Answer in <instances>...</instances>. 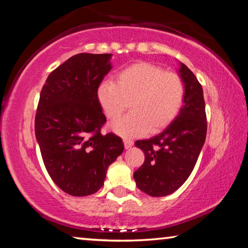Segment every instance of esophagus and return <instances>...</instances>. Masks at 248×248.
<instances>
[{
  "label": "esophagus",
  "mask_w": 248,
  "mask_h": 248,
  "mask_svg": "<svg viewBox=\"0 0 248 248\" xmlns=\"http://www.w3.org/2000/svg\"><path fill=\"white\" fill-rule=\"evenodd\" d=\"M124 148L125 149H129V148H131V146L133 145V141L131 139H127V138H124Z\"/></svg>",
  "instance_id": "obj_1"
}]
</instances>
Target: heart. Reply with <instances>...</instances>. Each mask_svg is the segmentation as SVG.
I'll use <instances>...</instances> for the list:
<instances>
[{"mask_svg": "<svg viewBox=\"0 0 248 248\" xmlns=\"http://www.w3.org/2000/svg\"><path fill=\"white\" fill-rule=\"evenodd\" d=\"M97 98L109 119L123 115L130 102L129 115L111 123V131L121 137H139L157 132L169 125L182 108L185 84L175 72L148 62H139L121 70L117 82L99 84Z\"/></svg>", "mask_w": 248, "mask_h": 248, "instance_id": "b5f03b06", "label": "heart"}]
</instances>
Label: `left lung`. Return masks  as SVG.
Returning a JSON list of instances; mask_svg holds the SVG:
<instances>
[{"instance_id": "obj_1", "label": "left lung", "mask_w": 248, "mask_h": 248, "mask_svg": "<svg viewBox=\"0 0 248 248\" xmlns=\"http://www.w3.org/2000/svg\"><path fill=\"white\" fill-rule=\"evenodd\" d=\"M178 73L185 84V98L179 114L157 136L136 141L145 159L134 171L133 178L140 190L152 197L173 194L186 182L207 136L202 86L182 62Z\"/></svg>"}]
</instances>
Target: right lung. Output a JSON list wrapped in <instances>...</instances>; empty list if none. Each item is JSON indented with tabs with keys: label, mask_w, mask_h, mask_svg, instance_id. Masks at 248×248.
I'll return each instance as SVG.
<instances>
[{
	"label": "right lung",
	"mask_w": 248,
	"mask_h": 248,
	"mask_svg": "<svg viewBox=\"0 0 248 248\" xmlns=\"http://www.w3.org/2000/svg\"><path fill=\"white\" fill-rule=\"evenodd\" d=\"M111 53H78L53 70L41 90L35 133L54 184L74 197L93 195L108 166L124 152L121 138L103 134L97 90L111 70Z\"/></svg>",
	"instance_id": "obj_1"
}]
</instances>
